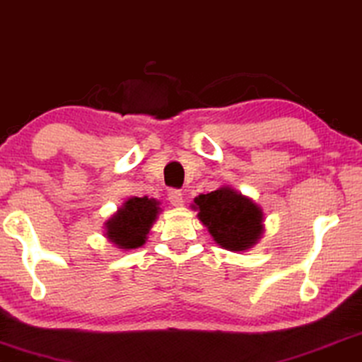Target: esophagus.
Returning <instances> with one entry per match:
<instances>
[{"instance_id":"esophagus-1","label":"esophagus","mask_w":362,"mask_h":362,"mask_svg":"<svg viewBox=\"0 0 362 362\" xmlns=\"http://www.w3.org/2000/svg\"><path fill=\"white\" fill-rule=\"evenodd\" d=\"M168 201H170V204L176 207L182 206V192L180 189H170L168 191Z\"/></svg>"}]
</instances>
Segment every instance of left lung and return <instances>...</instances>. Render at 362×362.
I'll return each instance as SVG.
<instances>
[{"label": "left lung", "instance_id": "8db88e82", "mask_svg": "<svg viewBox=\"0 0 362 362\" xmlns=\"http://www.w3.org/2000/svg\"><path fill=\"white\" fill-rule=\"evenodd\" d=\"M197 217L221 247L245 250L260 239L264 214L257 204L230 187L196 197Z\"/></svg>", "mask_w": 362, "mask_h": 362}]
</instances>
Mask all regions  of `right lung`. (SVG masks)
I'll list each match as a JSON object with an SVG mask.
<instances>
[{"label": "right lung", "instance_id": "right-lung-1", "mask_svg": "<svg viewBox=\"0 0 362 362\" xmlns=\"http://www.w3.org/2000/svg\"><path fill=\"white\" fill-rule=\"evenodd\" d=\"M158 202L148 197H132L107 222V237L120 249H136L145 244L146 234L158 214Z\"/></svg>", "mask_w": 362, "mask_h": 362}]
</instances>
